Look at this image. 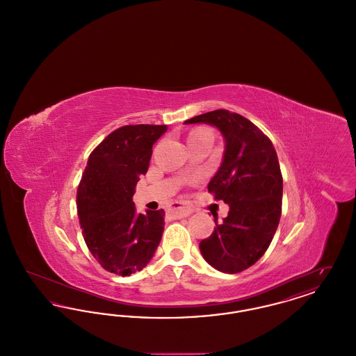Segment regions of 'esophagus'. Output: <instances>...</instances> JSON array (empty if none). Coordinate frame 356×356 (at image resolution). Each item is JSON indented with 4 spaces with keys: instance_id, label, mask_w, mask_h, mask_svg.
Wrapping results in <instances>:
<instances>
[{
    "instance_id": "obj_1",
    "label": "esophagus",
    "mask_w": 356,
    "mask_h": 356,
    "mask_svg": "<svg viewBox=\"0 0 356 356\" xmlns=\"http://www.w3.org/2000/svg\"><path fill=\"white\" fill-rule=\"evenodd\" d=\"M170 215L173 219H183V218H188L189 215H192V209L191 208H173L170 209Z\"/></svg>"
}]
</instances>
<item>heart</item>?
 <instances>
[{"label": "heart", "mask_w": 356, "mask_h": 356, "mask_svg": "<svg viewBox=\"0 0 356 356\" xmlns=\"http://www.w3.org/2000/svg\"><path fill=\"white\" fill-rule=\"evenodd\" d=\"M209 131H205V129H197V131H193L191 135H189V138H193V137H196V136L203 135V134H208Z\"/></svg>", "instance_id": "heart-1"}]
</instances>
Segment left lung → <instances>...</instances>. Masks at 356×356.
Segmentation results:
<instances>
[{
    "mask_svg": "<svg viewBox=\"0 0 356 356\" xmlns=\"http://www.w3.org/2000/svg\"><path fill=\"white\" fill-rule=\"evenodd\" d=\"M215 127L224 138L220 167L208 184L229 212L199 244L205 261L224 273L254 266L271 244L282 215L283 177L271 140L250 120L218 109L184 121Z\"/></svg>",
    "mask_w": 356,
    "mask_h": 356,
    "instance_id": "8db88e82",
    "label": "left lung"
}]
</instances>
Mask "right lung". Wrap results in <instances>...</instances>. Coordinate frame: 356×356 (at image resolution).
I'll use <instances>...</instances> for the list:
<instances>
[{"label":"right lung","instance_id":"right-lung-1","mask_svg":"<svg viewBox=\"0 0 356 356\" xmlns=\"http://www.w3.org/2000/svg\"><path fill=\"white\" fill-rule=\"evenodd\" d=\"M167 125H127L90 153L77 191V215L85 243L102 268L120 276L141 271L164 232V209L145 213L132 202L145 175L153 144Z\"/></svg>","mask_w":356,"mask_h":356}]
</instances>
